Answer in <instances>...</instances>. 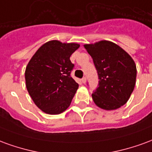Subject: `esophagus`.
<instances>
[{
	"instance_id": "esophagus-1",
	"label": "esophagus",
	"mask_w": 152,
	"mask_h": 152,
	"mask_svg": "<svg viewBox=\"0 0 152 152\" xmlns=\"http://www.w3.org/2000/svg\"><path fill=\"white\" fill-rule=\"evenodd\" d=\"M81 82H82L83 84H85V83L86 82V77H83L82 79H81Z\"/></svg>"
}]
</instances>
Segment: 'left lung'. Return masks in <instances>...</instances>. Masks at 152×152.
I'll return each instance as SVG.
<instances>
[{"mask_svg":"<svg viewBox=\"0 0 152 152\" xmlns=\"http://www.w3.org/2000/svg\"><path fill=\"white\" fill-rule=\"evenodd\" d=\"M84 46L92 57L99 76V87L92 94L94 103L104 110H115L124 105L136 83L137 69L133 58L108 40Z\"/></svg>","mask_w":152,"mask_h":152,"instance_id":"1","label":"left lung"}]
</instances>
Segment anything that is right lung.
Masks as SVG:
<instances>
[{
	"label": "right lung",
	"instance_id": "1",
	"mask_svg": "<svg viewBox=\"0 0 152 152\" xmlns=\"http://www.w3.org/2000/svg\"><path fill=\"white\" fill-rule=\"evenodd\" d=\"M80 47L76 43L51 40L44 44L25 71L26 87L38 107L50 115L60 114L71 104L79 85L71 76L70 57Z\"/></svg>",
	"mask_w": 152,
	"mask_h": 152
}]
</instances>
